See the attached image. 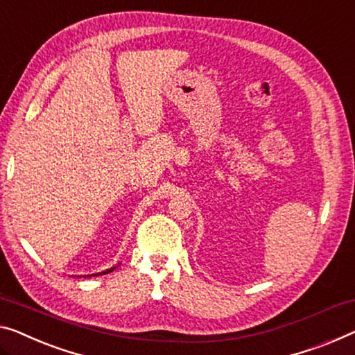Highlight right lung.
Returning <instances> with one entry per match:
<instances>
[{"label":"right lung","mask_w":355,"mask_h":355,"mask_svg":"<svg viewBox=\"0 0 355 355\" xmlns=\"http://www.w3.org/2000/svg\"><path fill=\"white\" fill-rule=\"evenodd\" d=\"M116 269V266L114 268H111V269H107V271H103V272H97V274H94V276H100V274H108V272H111V271H114ZM91 277V276H89Z\"/></svg>","instance_id":"right-lung-1"}]
</instances>
